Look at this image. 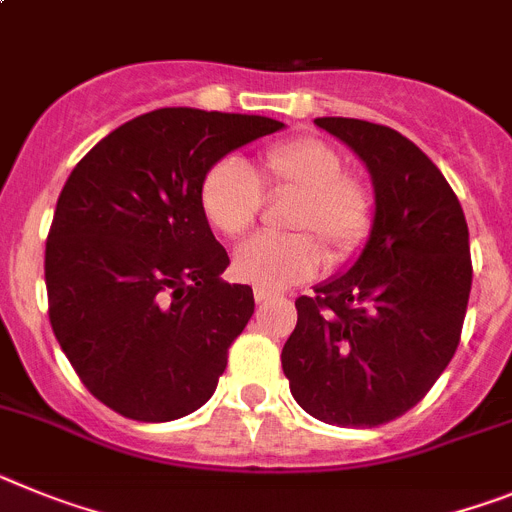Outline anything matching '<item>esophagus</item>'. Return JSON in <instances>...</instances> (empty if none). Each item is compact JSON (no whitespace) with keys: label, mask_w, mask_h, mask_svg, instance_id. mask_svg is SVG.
<instances>
[{"label":"esophagus","mask_w":512,"mask_h":512,"mask_svg":"<svg viewBox=\"0 0 512 512\" xmlns=\"http://www.w3.org/2000/svg\"><path fill=\"white\" fill-rule=\"evenodd\" d=\"M270 299H275V293L265 291V288H255V301H257V304H265V301H270Z\"/></svg>","instance_id":"obj_1"}]
</instances>
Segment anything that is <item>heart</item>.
I'll return each instance as SVG.
<instances>
[{
	"label": "heart",
	"mask_w": 512,
	"mask_h": 512,
	"mask_svg": "<svg viewBox=\"0 0 512 512\" xmlns=\"http://www.w3.org/2000/svg\"><path fill=\"white\" fill-rule=\"evenodd\" d=\"M262 188L296 195L286 216L293 234H260L234 252V275L250 286L281 291L309 281L322 268L324 252L330 262H345L371 234V190L345 172L342 154L327 141H281L262 149L252 167L234 157L213 162L198 188L203 219L224 237H239L255 224Z\"/></svg>",
	"instance_id": "obj_1"
}]
</instances>
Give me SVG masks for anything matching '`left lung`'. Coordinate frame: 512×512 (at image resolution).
I'll use <instances>...</instances> for the list:
<instances>
[{
    "label": "left lung",
    "instance_id": "left-lung-1",
    "mask_svg": "<svg viewBox=\"0 0 512 512\" xmlns=\"http://www.w3.org/2000/svg\"><path fill=\"white\" fill-rule=\"evenodd\" d=\"M314 123L363 159L376 211L348 273L296 299L283 373L311 417L376 428L412 410L459 348L469 226L441 170L399 131L358 118Z\"/></svg>",
    "mask_w": 512,
    "mask_h": 512
}]
</instances>
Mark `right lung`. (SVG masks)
<instances>
[{
    "mask_svg": "<svg viewBox=\"0 0 512 512\" xmlns=\"http://www.w3.org/2000/svg\"><path fill=\"white\" fill-rule=\"evenodd\" d=\"M262 115L159 108L108 133L71 170L46 242L48 319L82 384L118 415L170 422L211 399L255 311L219 278L203 172L281 131Z\"/></svg>",
    "mask_w": 512,
    "mask_h": 512,
    "instance_id": "add662e5",
    "label": "right lung"
}]
</instances>
